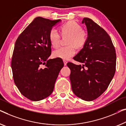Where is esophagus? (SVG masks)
Returning <instances> with one entry per match:
<instances>
[{
    "label": "esophagus",
    "mask_w": 126,
    "mask_h": 126,
    "mask_svg": "<svg viewBox=\"0 0 126 126\" xmlns=\"http://www.w3.org/2000/svg\"><path fill=\"white\" fill-rule=\"evenodd\" d=\"M63 62H64V65H67V61H65V60H63Z\"/></svg>",
    "instance_id": "34e87169"
}]
</instances>
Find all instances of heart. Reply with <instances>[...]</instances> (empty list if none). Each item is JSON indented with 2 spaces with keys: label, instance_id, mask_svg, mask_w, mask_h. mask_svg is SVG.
<instances>
[{
  "label": "heart",
  "instance_id": "b5f03b06",
  "mask_svg": "<svg viewBox=\"0 0 126 126\" xmlns=\"http://www.w3.org/2000/svg\"><path fill=\"white\" fill-rule=\"evenodd\" d=\"M61 33L63 35H69L67 41L68 45L62 46L53 52V56L63 59H68L76 54L75 46L78 48L82 47L87 41L88 35L82 31L80 25L74 21H68L61 26ZM48 38L52 46L57 47L59 45L61 35L55 28H52L48 33Z\"/></svg>",
  "mask_w": 126,
  "mask_h": 126
}]
</instances>
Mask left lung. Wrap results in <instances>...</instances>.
Here are the masks:
<instances>
[{"label":"left lung","instance_id":"obj_1","mask_svg":"<svg viewBox=\"0 0 126 126\" xmlns=\"http://www.w3.org/2000/svg\"><path fill=\"white\" fill-rule=\"evenodd\" d=\"M88 31L83 48L74 57L82 65L67 64L73 92L87 101L98 98L107 89L116 69L115 49L105 30L89 18H84Z\"/></svg>","mask_w":126,"mask_h":126}]
</instances>
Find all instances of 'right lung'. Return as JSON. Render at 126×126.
Wrapping results in <instances>:
<instances>
[{
  "label": "right lung",
  "instance_id": "add662e5",
  "mask_svg": "<svg viewBox=\"0 0 126 126\" xmlns=\"http://www.w3.org/2000/svg\"><path fill=\"white\" fill-rule=\"evenodd\" d=\"M61 21L37 17L15 42L11 61L13 78L20 93L30 100L49 96L64 66L61 58L48 59L51 54L48 33Z\"/></svg>",
  "mask_w": 126,
  "mask_h": 126
}]
</instances>
